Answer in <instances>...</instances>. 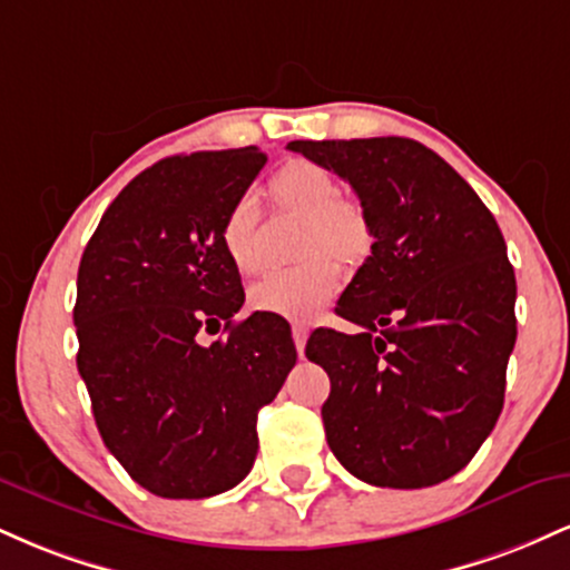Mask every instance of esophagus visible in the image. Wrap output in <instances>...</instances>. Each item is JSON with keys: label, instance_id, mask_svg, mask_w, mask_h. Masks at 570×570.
<instances>
[{"label": "esophagus", "instance_id": "1", "mask_svg": "<svg viewBox=\"0 0 570 570\" xmlns=\"http://www.w3.org/2000/svg\"><path fill=\"white\" fill-rule=\"evenodd\" d=\"M292 337H294V345H297V353L303 356L305 343H307V326L305 324H294L292 326Z\"/></svg>", "mask_w": 570, "mask_h": 570}]
</instances>
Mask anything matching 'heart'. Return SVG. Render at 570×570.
I'll use <instances>...</instances> for the list:
<instances>
[{"label": "heart", "mask_w": 570, "mask_h": 570, "mask_svg": "<svg viewBox=\"0 0 570 570\" xmlns=\"http://www.w3.org/2000/svg\"><path fill=\"white\" fill-rule=\"evenodd\" d=\"M271 193L278 206L311 217L305 235V254H318L311 263L289 271L267 273L252 286L248 299L257 311L276 313L292 322H313L335 299L343 286L340 259L362 257L370 244V227L364 212L353 200L340 198V187L326 168L307 160L286 163L271 179ZM259 200L254 193H244L233 203L222 222V248L233 267L244 276H254L263 267L257 248Z\"/></svg>", "instance_id": "1"}]
</instances>
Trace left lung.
I'll list each match as a JSON object with an SVG mask.
<instances>
[{"label":"left lung","mask_w":570,"mask_h":570,"mask_svg":"<svg viewBox=\"0 0 570 570\" xmlns=\"http://www.w3.org/2000/svg\"><path fill=\"white\" fill-rule=\"evenodd\" d=\"M286 147L348 181L375 238L335 307L358 332L318 326L305 345L332 383L326 442L370 485L444 482L472 461L503 407L517 284L499 225L421 141Z\"/></svg>","instance_id":"obj_1"}]
</instances>
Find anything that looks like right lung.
Masks as SVG:
<instances>
[{
    "label": "right lung",
    "instance_id": "right-lung-1",
    "mask_svg": "<svg viewBox=\"0 0 570 570\" xmlns=\"http://www.w3.org/2000/svg\"><path fill=\"white\" fill-rule=\"evenodd\" d=\"M257 147L174 155L104 212L77 273V370L98 434L160 499H208L257 458V412L297 362L276 313L235 322L244 286L222 222L265 166ZM226 337L203 346V331Z\"/></svg>",
    "mask_w": 570,
    "mask_h": 570
}]
</instances>
